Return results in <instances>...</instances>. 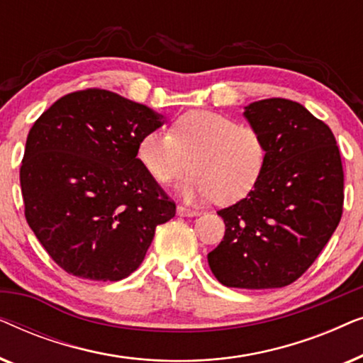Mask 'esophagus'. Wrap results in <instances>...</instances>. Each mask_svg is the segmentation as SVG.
I'll use <instances>...</instances> for the list:
<instances>
[{
	"instance_id": "34e87169",
	"label": "esophagus",
	"mask_w": 363,
	"mask_h": 363,
	"mask_svg": "<svg viewBox=\"0 0 363 363\" xmlns=\"http://www.w3.org/2000/svg\"><path fill=\"white\" fill-rule=\"evenodd\" d=\"M177 213L180 216H188V218H193V216L200 215V211H198V210H191V208H185V206H178L177 208Z\"/></svg>"
}]
</instances>
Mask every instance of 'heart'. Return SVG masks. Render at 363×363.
<instances>
[{"label": "heart", "mask_w": 363, "mask_h": 363, "mask_svg": "<svg viewBox=\"0 0 363 363\" xmlns=\"http://www.w3.org/2000/svg\"><path fill=\"white\" fill-rule=\"evenodd\" d=\"M138 160L158 183H170L193 168L178 188L185 200L216 198L233 203L259 182L267 160L261 132L213 111L183 113L170 133L148 132L138 142Z\"/></svg>", "instance_id": "b5f03b06"}]
</instances>
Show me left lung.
<instances>
[{"label": "left lung", "instance_id": "8db88e82", "mask_svg": "<svg viewBox=\"0 0 363 363\" xmlns=\"http://www.w3.org/2000/svg\"><path fill=\"white\" fill-rule=\"evenodd\" d=\"M242 116L264 138L266 167L246 198L218 211L226 231L208 264L226 287H284L309 269L339 225L340 152L330 128L297 102L264 99Z\"/></svg>", "mask_w": 363, "mask_h": 363}]
</instances>
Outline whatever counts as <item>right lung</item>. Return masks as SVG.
<instances>
[{"instance_id": "right-lung-1", "label": "right lung", "mask_w": 363, "mask_h": 363, "mask_svg": "<svg viewBox=\"0 0 363 363\" xmlns=\"http://www.w3.org/2000/svg\"><path fill=\"white\" fill-rule=\"evenodd\" d=\"M162 113L104 89L67 94L34 122L19 170L26 221L69 274L121 281L175 203L137 158Z\"/></svg>"}]
</instances>
